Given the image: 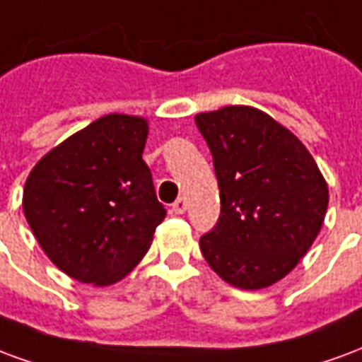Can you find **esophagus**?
<instances>
[{
  "label": "esophagus",
  "instance_id": "esophagus-1",
  "mask_svg": "<svg viewBox=\"0 0 362 362\" xmlns=\"http://www.w3.org/2000/svg\"><path fill=\"white\" fill-rule=\"evenodd\" d=\"M173 211L176 213V215H182V213L186 211V199H184V197H178V199L174 202Z\"/></svg>",
  "mask_w": 362,
  "mask_h": 362
}]
</instances>
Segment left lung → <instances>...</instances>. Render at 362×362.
I'll list each match as a JSON object with an SVG mask.
<instances>
[{"instance_id": "left-lung-1", "label": "left lung", "mask_w": 362, "mask_h": 362, "mask_svg": "<svg viewBox=\"0 0 362 362\" xmlns=\"http://www.w3.org/2000/svg\"><path fill=\"white\" fill-rule=\"evenodd\" d=\"M213 155L221 217L199 238L205 262L244 291L272 287L293 272L324 225L329 192L303 141L259 108L230 104L199 112Z\"/></svg>"}]
</instances>
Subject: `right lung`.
I'll use <instances>...</instances> for the list:
<instances>
[{"label":"right lung","mask_w":362,"mask_h":362,"mask_svg":"<svg viewBox=\"0 0 362 362\" xmlns=\"http://www.w3.org/2000/svg\"><path fill=\"white\" fill-rule=\"evenodd\" d=\"M149 119L106 114L44 155L28 174L23 211L44 254L81 283L126 277L165 219L143 149Z\"/></svg>","instance_id":"right-lung-1"}]
</instances>
